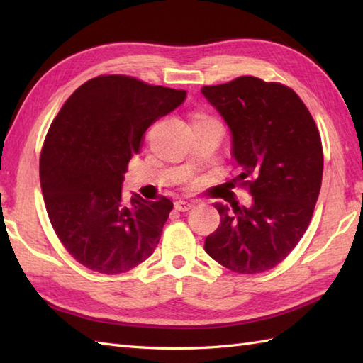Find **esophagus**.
I'll use <instances>...</instances> for the list:
<instances>
[{
  "label": "esophagus",
  "mask_w": 363,
  "mask_h": 363,
  "mask_svg": "<svg viewBox=\"0 0 363 363\" xmlns=\"http://www.w3.org/2000/svg\"><path fill=\"white\" fill-rule=\"evenodd\" d=\"M194 207V203L191 201H186V199H179V201L174 203V209L179 212H187Z\"/></svg>",
  "instance_id": "esophagus-1"
}]
</instances>
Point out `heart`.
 Here are the masks:
<instances>
[{
    "label": "heart",
    "mask_w": 363,
    "mask_h": 363,
    "mask_svg": "<svg viewBox=\"0 0 363 363\" xmlns=\"http://www.w3.org/2000/svg\"><path fill=\"white\" fill-rule=\"evenodd\" d=\"M204 120H213V118H209V117H206V115H199V117L196 118V121H204Z\"/></svg>",
    "instance_id": "obj_1"
}]
</instances>
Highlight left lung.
<instances>
[{"instance_id": "8db88e82", "label": "left lung", "mask_w": 363, "mask_h": 363, "mask_svg": "<svg viewBox=\"0 0 363 363\" xmlns=\"http://www.w3.org/2000/svg\"><path fill=\"white\" fill-rule=\"evenodd\" d=\"M201 94L230 129V154L248 186L250 206L215 203L220 226L204 250L242 274L272 269L289 256L309 226L323 177L317 125L291 89L240 76Z\"/></svg>"}]
</instances>
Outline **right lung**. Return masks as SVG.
I'll use <instances>...</instances> for the list:
<instances>
[{
    "label": "right lung",
    "mask_w": 363,
    "mask_h": 363,
    "mask_svg": "<svg viewBox=\"0 0 363 363\" xmlns=\"http://www.w3.org/2000/svg\"><path fill=\"white\" fill-rule=\"evenodd\" d=\"M186 96L129 76H98L51 123L40 154L46 212L65 250L91 272H129L156 250L173 203L126 199L121 184L145 130Z\"/></svg>",
    "instance_id": "1"
}]
</instances>
